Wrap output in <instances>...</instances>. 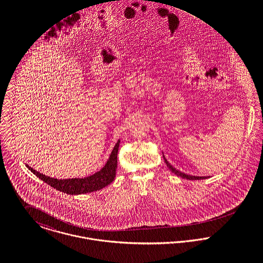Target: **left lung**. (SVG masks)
Returning a JSON list of instances; mask_svg holds the SVG:
<instances>
[{"instance_id": "obj_1", "label": "left lung", "mask_w": 263, "mask_h": 263, "mask_svg": "<svg viewBox=\"0 0 263 263\" xmlns=\"http://www.w3.org/2000/svg\"><path fill=\"white\" fill-rule=\"evenodd\" d=\"M163 157H164V156H163ZM164 161H165L167 167L171 170V172H173L174 174H176L177 176H179V177H181V178H185V179H189V180H199V179H206V178H209L208 176H192V175H188V174H185V173H183V172H181V171H179V170H176V169L165 159V157H164Z\"/></svg>"}]
</instances>
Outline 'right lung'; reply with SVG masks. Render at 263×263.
I'll return each mask as SVG.
<instances>
[{"label": "right lung", "mask_w": 263, "mask_h": 263, "mask_svg": "<svg viewBox=\"0 0 263 263\" xmlns=\"http://www.w3.org/2000/svg\"><path fill=\"white\" fill-rule=\"evenodd\" d=\"M119 143L120 141L118 140L104 167L100 171L85 178H72V179L51 178V177L45 176L40 172H37L36 170L29 167L28 165L26 166L34 175L37 176L39 179H41L51 187L55 188L57 190H60L67 194H82V193L93 192L107 186L114 180L115 174H116V168H117V153H118Z\"/></svg>", "instance_id": "add662e5"}]
</instances>
